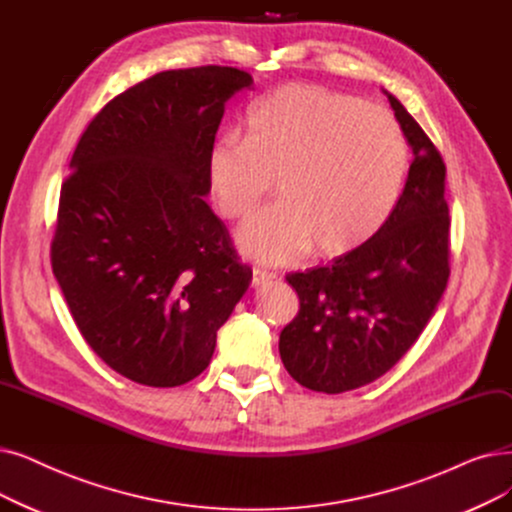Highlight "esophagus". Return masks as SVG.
<instances>
[{
	"mask_svg": "<svg viewBox=\"0 0 512 512\" xmlns=\"http://www.w3.org/2000/svg\"><path fill=\"white\" fill-rule=\"evenodd\" d=\"M274 278H276V274L255 268V270H253V280H251V284H253L255 288H259V286H265L268 282H272Z\"/></svg>",
	"mask_w": 512,
	"mask_h": 512,
	"instance_id": "obj_1",
	"label": "esophagus"
}]
</instances>
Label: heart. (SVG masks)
<instances>
[{
  "mask_svg": "<svg viewBox=\"0 0 512 512\" xmlns=\"http://www.w3.org/2000/svg\"><path fill=\"white\" fill-rule=\"evenodd\" d=\"M207 184L221 215L249 217L276 190L282 201L238 232V247L282 265L358 249L383 228L408 171L404 133L387 110L314 83L257 100L247 138L226 131L207 152Z\"/></svg>",
  "mask_w": 512,
  "mask_h": 512,
  "instance_id": "obj_1",
  "label": "heart"
}]
</instances>
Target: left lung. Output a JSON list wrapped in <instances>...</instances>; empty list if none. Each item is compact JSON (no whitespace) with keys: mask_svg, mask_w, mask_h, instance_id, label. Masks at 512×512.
<instances>
[{"mask_svg":"<svg viewBox=\"0 0 512 512\" xmlns=\"http://www.w3.org/2000/svg\"><path fill=\"white\" fill-rule=\"evenodd\" d=\"M383 92L414 154L402 196L358 249L286 276L299 314L278 349L311 391H351L391 370L433 318L450 276L446 165L404 104Z\"/></svg>","mask_w":512,"mask_h":512,"instance_id":"obj_1","label":"left lung"}]
</instances>
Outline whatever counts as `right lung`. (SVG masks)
Returning <instances> with one entry per match:
<instances>
[{
    "mask_svg": "<svg viewBox=\"0 0 512 512\" xmlns=\"http://www.w3.org/2000/svg\"><path fill=\"white\" fill-rule=\"evenodd\" d=\"M232 66L163 71L87 125L60 190L52 270L98 358L125 379L177 387L201 374L253 272L205 196Z\"/></svg>",
    "mask_w": 512,
    "mask_h": 512,
    "instance_id": "right-lung-1",
    "label": "right lung"
}]
</instances>
